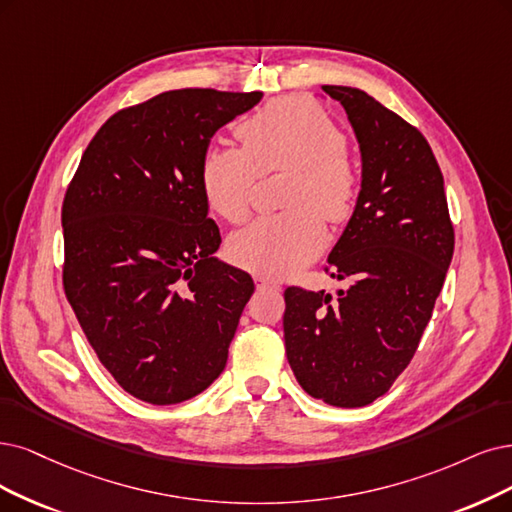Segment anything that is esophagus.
Listing matches in <instances>:
<instances>
[{
    "label": "esophagus",
    "instance_id": "34e87169",
    "mask_svg": "<svg viewBox=\"0 0 512 512\" xmlns=\"http://www.w3.org/2000/svg\"><path fill=\"white\" fill-rule=\"evenodd\" d=\"M255 282H257L259 289H280V285H278L276 280H272L268 276H261V274L255 276Z\"/></svg>",
    "mask_w": 512,
    "mask_h": 512
}]
</instances>
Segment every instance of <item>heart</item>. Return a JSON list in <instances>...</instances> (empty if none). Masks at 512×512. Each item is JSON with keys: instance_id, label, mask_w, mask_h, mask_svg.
Returning <instances> with one entry per match:
<instances>
[{"instance_id": "heart-1", "label": "heart", "mask_w": 512, "mask_h": 512, "mask_svg": "<svg viewBox=\"0 0 512 512\" xmlns=\"http://www.w3.org/2000/svg\"><path fill=\"white\" fill-rule=\"evenodd\" d=\"M236 135L242 148L208 149L200 179L215 213L238 223L251 208L257 173L287 168V211L263 215L230 240L240 266L266 276H282L314 259L327 244L329 221L352 215L358 170L344 145L342 130L329 113L301 97H282L246 118Z\"/></svg>"}]
</instances>
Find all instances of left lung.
I'll return each mask as SVG.
<instances>
[{"label":"left lung","instance_id":"8db88e82","mask_svg":"<svg viewBox=\"0 0 512 512\" xmlns=\"http://www.w3.org/2000/svg\"><path fill=\"white\" fill-rule=\"evenodd\" d=\"M361 149V192L327 263L335 295L285 291L282 318L299 386L333 407H363L411 363L453 257L445 183L418 128L361 88L323 86Z\"/></svg>","mask_w":512,"mask_h":512}]
</instances>
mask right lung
<instances>
[{
    "instance_id": "add662e5",
    "label": "right lung",
    "mask_w": 512,
    "mask_h": 512,
    "mask_svg": "<svg viewBox=\"0 0 512 512\" xmlns=\"http://www.w3.org/2000/svg\"><path fill=\"white\" fill-rule=\"evenodd\" d=\"M263 92L168 90L122 109L86 147L63 202V285L128 394L175 405L227 363L253 278L215 257L200 166L215 132Z\"/></svg>"
}]
</instances>
